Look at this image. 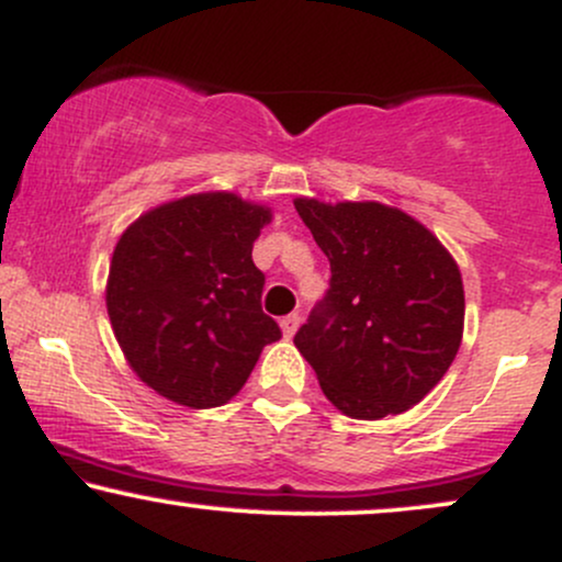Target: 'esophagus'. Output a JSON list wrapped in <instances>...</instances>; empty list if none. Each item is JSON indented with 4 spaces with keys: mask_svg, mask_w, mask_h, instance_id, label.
Masks as SVG:
<instances>
[{
    "mask_svg": "<svg viewBox=\"0 0 562 562\" xmlns=\"http://www.w3.org/2000/svg\"><path fill=\"white\" fill-rule=\"evenodd\" d=\"M299 325H301V317H299V314H288V317H282V319H280L282 335H285V338H293L295 330H299Z\"/></svg>",
    "mask_w": 562,
    "mask_h": 562,
    "instance_id": "esophagus-1",
    "label": "esophagus"
}]
</instances>
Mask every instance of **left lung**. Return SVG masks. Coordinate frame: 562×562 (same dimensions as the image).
<instances>
[{
	"label": "left lung",
	"instance_id": "8db88e82",
	"mask_svg": "<svg viewBox=\"0 0 562 562\" xmlns=\"http://www.w3.org/2000/svg\"><path fill=\"white\" fill-rule=\"evenodd\" d=\"M293 205L333 272L295 348L344 415H402L434 391L460 351V267L434 232L393 205L317 198Z\"/></svg>",
	"mask_w": 562,
	"mask_h": 562
}]
</instances>
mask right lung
I'll return each instance as SVG.
<instances>
[{"mask_svg": "<svg viewBox=\"0 0 562 562\" xmlns=\"http://www.w3.org/2000/svg\"><path fill=\"white\" fill-rule=\"evenodd\" d=\"M272 209L198 192L145 211L119 237L105 285L115 340L169 402L211 409L237 396L280 327L261 312L254 243Z\"/></svg>", "mask_w": 562, "mask_h": 562, "instance_id": "1", "label": "right lung"}]
</instances>
